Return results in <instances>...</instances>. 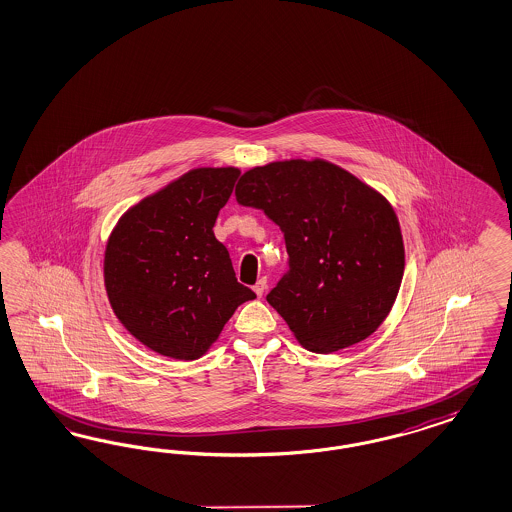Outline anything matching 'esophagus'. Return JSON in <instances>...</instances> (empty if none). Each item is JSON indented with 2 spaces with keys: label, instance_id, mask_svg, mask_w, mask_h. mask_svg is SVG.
<instances>
[{
  "label": "esophagus",
  "instance_id": "1",
  "mask_svg": "<svg viewBox=\"0 0 512 512\" xmlns=\"http://www.w3.org/2000/svg\"><path fill=\"white\" fill-rule=\"evenodd\" d=\"M253 291H255V295L261 299L263 297V293L266 291V280H259V282L253 285Z\"/></svg>",
  "mask_w": 512,
  "mask_h": 512
}]
</instances>
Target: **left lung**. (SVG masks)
Instances as JSON below:
<instances>
[{
	"label": "left lung",
	"instance_id": "left-lung-1",
	"mask_svg": "<svg viewBox=\"0 0 512 512\" xmlns=\"http://www.w3.org/2000/svg\"><path fill=\"white\" fill-rule=\"evenodd\" d=\"M236 200L280 225L291 270L268 293L302 348L338 352L388 318L405 272L397 213L329 160H274L240 177Z\"/></svg>",
	"mask_w": 512,
	"mask_h": 512
}]
</instances>
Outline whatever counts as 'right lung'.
I'll return each mask as SVG.
<instances>
[{
  "label": "right lung",
  "mask_w": 512,
  "mask_h": 512,
  "mask_svg": "<svg viewBox=\"0 0 512 512\" xmlns=\"http://www.w3.org/2000/svg\"><path fill=\"white\" fill-rule=\"evenodd\" d=\"M238 174L234 166L193 168L130 206L107 238L111 310L159 355L200 359L234 310L255 299L236 282L229 251L213 234Z\"/></svg>",
  "instance_id": "1"
}]
</instances>
